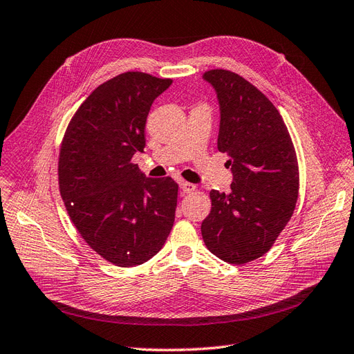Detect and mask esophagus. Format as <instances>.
I'll return each instance as SVG.
<instances>
[{
  "instance_id": "1",
  "label": "esophagus",
  "mask_w": 354,
  "mask_h": 354,
  "mask_svg": "<svg viewBox=\"0 0 354 354\" xmlns=\"http://www.w3.org/2000/svg\"><path fill=\"white\" fill-rule=\"evenodd\" d=\"M179 187L185 194H189V193H193V191H196V185L191 184V183H185V180H183V183L179 184Z\"/></svg>"
}]
</instances>
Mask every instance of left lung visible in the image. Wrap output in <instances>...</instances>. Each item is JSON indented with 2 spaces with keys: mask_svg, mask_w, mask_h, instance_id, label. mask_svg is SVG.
Wrapping results in <instances>:
<instances>
[{
  "mask_svg": "<svg viewBox=\"0 0 354 354\" xmlns=\"http://www.w3.org/2000/svg\"><path fill=\"white\" fill-rule=\"evenodd\" d=\"M219 102L218 149L233 171L228 194L210 191L212 209L201 236L212 254L246 264L270 250L298 200L294 144L277 108L243 77L227 69L203 74Z\"/></svg>",
  "mask_w": 354,
  "mask_h": 354,
  "instance_id": "left-lung-1",
  "label": "left lung"
}]
</instances>
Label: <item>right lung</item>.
Returning a JSON list of instances; mask_svg holds the SVG:
<instances>
[{
    "label": "right lung",
    "instance_id": "obj_1",
    "mask_svg": "<svg viewBox=\"0 0 354 354\" xmlns=\"http://www.w3.org/2000/svg\"><path fill=\"white\" fill-rule=\"evenodd\" d=\"M170 78L124 73L96 87L69 121L59 154V189L86 243L118 267H135L163 248L175 222L178 184L147 178L132 163L144 153L151 105Z\"/></svg>",
    "mask_w": 354,
    "mask_h": 354
}]
</instances>
